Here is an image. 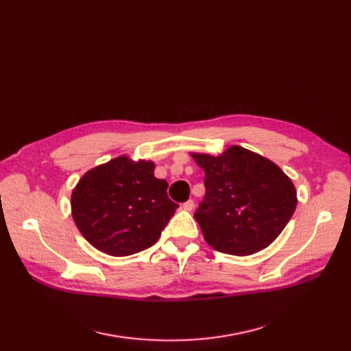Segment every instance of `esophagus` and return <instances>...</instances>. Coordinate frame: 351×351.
<instances>
[{
    "label": "esophagus",
    "mask_w": 351,
    "mask_h": 351,
    "mask_svg": "<svg viewBox=\"0 0 351 351\" xmlns=\"http://www.w3.org/2000/svg\"><path fill=\"white\" fill-rule=\"evenodd\" d=\"M182 208L185 209V210H188V212H191L193 208H195V204H193V200L192 199H189L188 202H185V204L182 205Z\"/></svg>",
    "instance_id": "1"
}]
</instances>
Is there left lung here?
I'll return each mask as SVG.
<instances>
[{"mask_svg":"<svg viewBox=\"0 0 351 351\" xmlns=\"http://www.w3.org/2000/svg\"><path fill=\"white\" fill-rule=\"evenodd\" d=\"M205 171V200L195 213L215 250L249 256L276 241L296 210L291 179L270 159L233 145L215 156L191 154Z\"/></svg>","mask_w":351,"mask_h":351,"instance_id":"left-lung-1","label":"left lung"}]
</instances>
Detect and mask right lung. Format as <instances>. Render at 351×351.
I'll use <instances>...</instances> for the list:
<instances>
[{
    "mask_svg": "<svg viewBox=\"0 0 351 351\" xmlns=\"http://www.w3.org/2000/svg\"><path fill=\"white\" fill-rule=\"evenodd\" d=\"M152 160L122 155L89 169L71 195V212L81 234L109 256L151 247L178 205L168 182L154 175Z\"/></svg>",
    "mask_w": 351,
    "mask_h": 351,
    "instance_id": "obj_1",
    "label": "right lung"
}]
</instances>
